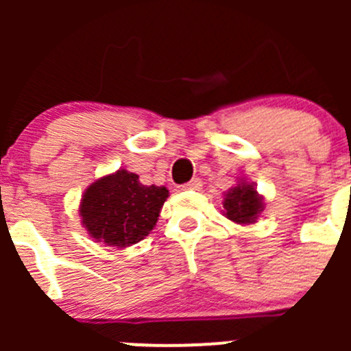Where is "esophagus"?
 Instances as JSON below:
<instances>
[{"mask_svg": "<svg viewBox=\"0 0 351 351\" xmlns=\"http://www.w3.org/2000/svg\"><path fill=\"white\" fill-rule=\"evenodd\" d=\"M183 190H200L202 189V180L200 178H193L190 180L189 183L182 185Z\"/></svg>", "mask_w": 351, "mask_h": 351, "instance_id": "esophagus-1", "label": "esophagus"}]
</instances>
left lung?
Instances as JSON below:
<instances>
[{
  "label": "left lung",
  "mask_w": 351,
  "mask_h": 351,
  "mask_svg": "<svg viewBox=\"0 0 351 351\" xmlns=\"http://www.w3.org/2000/svg\"><path fill=\"white\" fill-rule=\"evenodd\" d=\"M224 215L236 224H253L263 210V198L258 195L253 183L241 180L238 186L229 190L224 198Z\"/></svg>",
  "instance_id": "left-lung-1"
}]
</instances>
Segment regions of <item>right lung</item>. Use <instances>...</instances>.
Here are the masks:
<instances>
[{
	"instance_id": "1",
	"label": "right lung",
	"mask_w": 351,
	"mask_h": 351,
	"mask_svg": "<svg viewBox=\"0 0 351 351\" xmlns=\"http://www.w3.org/2000/svg\"><path fill=\"white\" fill-rule=\"evenodd\" d=\"M166 198V186H146L136 173L119 169L88 186L80 215L91 238L125 247L151 234Z\"/></svg>"
}]
</instances>
